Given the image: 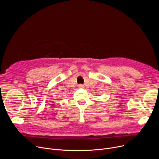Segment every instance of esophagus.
Returning <instances> with one entry per match:
<instances>
[{"instance_id": "esophagus-1", "label": "esophagus", "mask_w": 159, "mask_h": 159, "mask_svg": "<svg viewBox=\"0 0 159 159\" xmlns=\"http://www.w3.org/2000/svg\"><path fill=\"white\" fill-rule=\"evenodd\" d=\"M78 86H79V88H84V86H83V85H82V84H79V85Z\"/></svg>"}]
</instances>
